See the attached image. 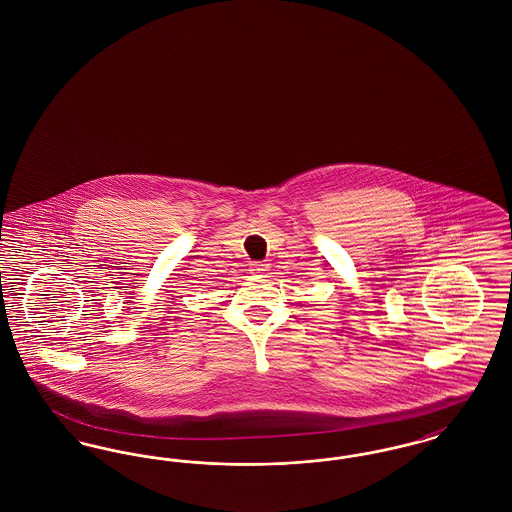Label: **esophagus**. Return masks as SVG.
<instances>
[{
    "mask_svg": "<svg viewBox=\"0 0 512 512\" xmlns=\"http://www.w3.org/2000/svg\"><path fill=\"white\" fill-rule=\"evenodd\" d=\"M252 271H254V273H264V271H268V264H264V262H254V264H252Z\"/></svg>",
    "mask_w": 512,
    "mask_h": 512,
    "instance_id": "34e87169",
    "label": "esophagus"
}]
</instances>
